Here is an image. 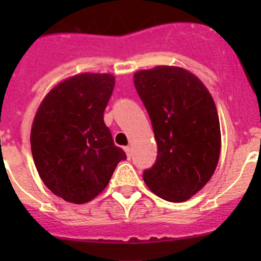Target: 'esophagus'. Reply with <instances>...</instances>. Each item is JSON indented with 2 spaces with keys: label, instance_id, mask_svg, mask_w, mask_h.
I'll return each instance as SVG.
<instances>
[{
  "label": "esophagus",
  "instance_id": "esophagus-1",
  "mask_svg": "<svg viewBox=\"0 0 261 261\" xmlns=\"http://www.w3.org/2000/svg\"><path fill=\"white\" fill-rule=\"evenodd\" d=\"M123 150H125L126 155H127V159H130V158H131V149H130V146H125V147H123Z\"/></svg>",
  "mask_w": 261,
  "mask_h": 261
}]
</instances>
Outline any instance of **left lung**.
<instances>
[{
  "label": "left lung",
  "mask_w": 261,
  "mask_h": 261,
  "mask_svg": "<svg viewBox=\"0 0 261 261\" xmlns=\"http://www.w3.org/2000/svg\"><path fill=\"white\" fill-rule=\"evenodd\" d=\"M134 83L158 144L156 162L144 172V181L165 201H187L208 183L220 159L215 101L202 81L180 67L139 70Z\"/></svg>",
  "instance_id": "obj_1"
}]
</instances>
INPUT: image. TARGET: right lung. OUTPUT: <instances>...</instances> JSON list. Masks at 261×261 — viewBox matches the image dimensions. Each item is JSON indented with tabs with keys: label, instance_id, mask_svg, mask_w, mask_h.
I'll return each mask as SVG.
<instances>
[{
	"label": "right lung",
	"instance_id": "right-lung-1",
	"mask_svg": "<svg viewBox=\"0 0 261 261\" xmlns=\"http://www.w3.org/2000/svg\"><path fill=\"white\" fill-rule=\"evenodd\" d=\"M114 87L109 73L75 74L50 89L34 117L30 144L36 170L55 196L70 203L96 198L126 159L103 121Z\"/></svg>",
	"mask_w": 261,
	"mask_h": 261
}]
</instances>
